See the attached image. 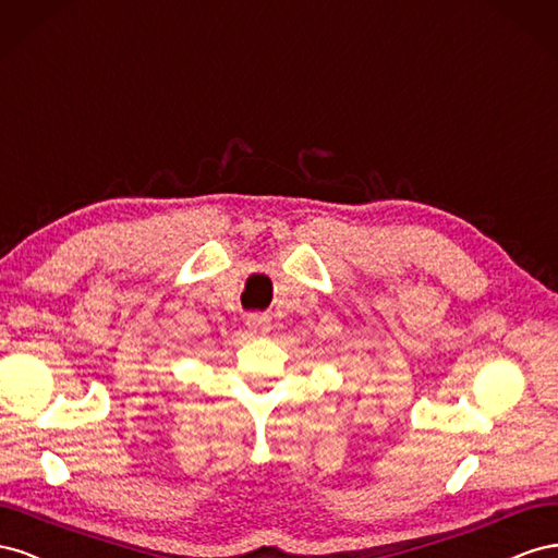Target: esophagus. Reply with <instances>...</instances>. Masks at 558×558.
<instances>
[{"instance_id":"34e87169","label":"esophagus","mask_w":558,"mask_h":558,"mask_svg":"<svg viewBox=\"0 0 558 558\" xmlns=\"http://www.w3.org/2000/svg\"><path fill=\"white\" fill-rule=\"evenodd\" d=\"M245 325H247V329L252 331V333H264V331H268V320L264 315H247V320H245Z\"/></svg>"}]
</instances>
